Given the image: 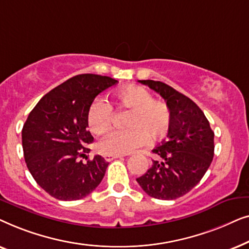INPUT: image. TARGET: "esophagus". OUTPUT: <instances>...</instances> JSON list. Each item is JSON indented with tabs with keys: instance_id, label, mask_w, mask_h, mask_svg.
Instances as JSON below:
<instances>
[{
	"instance_id": "obj_1",
	"label": "esophagus",
	"mask_w": 249,
	"mask_h": 249,
	"mask_svg": "<svg viewBox=\"0 0 249 249\" xmlns=\"http://www.w3.org/2000/svg\"><path fill=\"white\" fill-rule=\"evenodd\" d=\"M122 156H124V155H111V154H105V155H104V159H105V161L110 162V161H113V160H115V159L122 158Z\"/></svg>"
}]
</instances>
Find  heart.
Segmentation results:
<instances>
[{"label": "heart", "mask_w": 249, "mask_h": 249, "mask_svg": "<svg viewBox=\"0 0 249 249\" xmlns=\"http://www.w3.org/2000/svg\"><path fill=\"white\" fill-rule=\"evenodd\" d=\"M119 107L131 111L128 117L127 130H114L103 136L97 147L104 154H130L147 144L149 138L156 142L165 137L171 124V112L164 102L154 100L144 87L129 85L115 94ZM113 120V108L104 98L91 102L87 112L90 130L102 135L110 129Z\"/></svg>", "instance_id": "obj_1"}]
</instances>
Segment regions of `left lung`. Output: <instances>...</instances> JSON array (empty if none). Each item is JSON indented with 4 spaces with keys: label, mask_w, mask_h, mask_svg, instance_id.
<instances>
[{
    "label": "left lung",
    "mask_w": 249,
    "mask_h": 249,
    "mask_svg": "<svg viewBox=\"0 0 249 249\" xmlns=\"http://www.w3.org/2000/svg\"><path fill=\"white\" fill-rule=\"evenodd\" d=\"M138 81L164 98L171 112V124L168 138L152 151L158 159L136 180L154 198H179L190 192L210 168L214 132L205 114L189 97L162 81Z\"/></svg>",
    "instance_id": "1"
}]
</instances>
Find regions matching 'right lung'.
I'll list each match as a JSON object with an SVG mask.
<instances>
[{"label":"right lung","mask_w":249,"mask_h":249,"mask_svg":"<svg viewBox=\"0 0 249 249\" xmlns=\"http://www.w3.org/2000/svg\"><path fill=\"white\" fill-rule=\"evenodd\" d=\"M118 80L100 74L74 76L40 98L22 128L23 156L35 181L54 198L77 200L93 192L108 162L101 155L83 162L94 138L88 107Z\"/></svg>","instance_id":"right-lung-1"}]
</instances>
